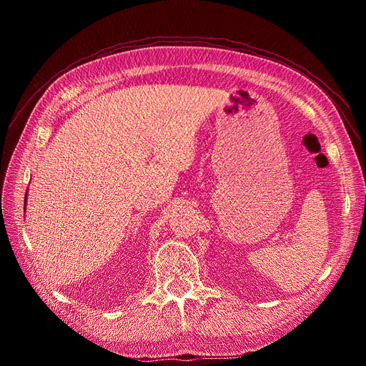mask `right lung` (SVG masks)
Returning <instances> with one entry per match:
<instances>
[{
  "mask_svg": "<svg viewBox=\"0 0 366 366\" xmlns=\"http://www.w3.org/2000/svg\"><path fill=\"white\" fill-rule=\"evenodd\" d=\"M25 199H26V197H25ZM25 203H26V200H25ZM25 206H26V204H25Z\"/></svg>",
  "mask_w": 366,
  "mask_h": 366,
  "instance_id": "1",
  "label": "right lung"
}]
</instances>
